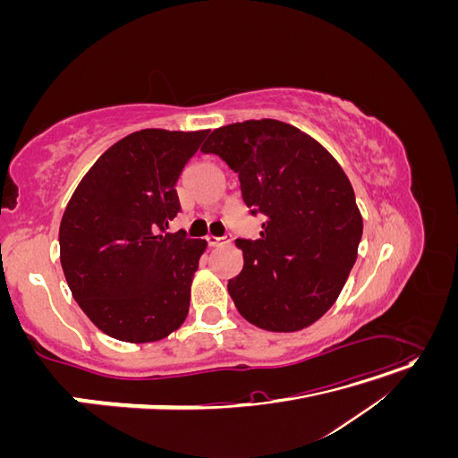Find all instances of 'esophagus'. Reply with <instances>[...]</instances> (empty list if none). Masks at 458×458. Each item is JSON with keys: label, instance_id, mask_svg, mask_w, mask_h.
Masks as SVG:
<instances>
[{"label": "esophagus", "instance_id": "obj_1", "mask_svg": "<svg viewBox=\"0 0 458 458\" xmlns=\"http://www.w3.org/2000/svg\"><path fill=\"white\" fill-rule=\"evenodd\" d=\"M206 242H208V246L216 248V246H225V244H229L231 239H229V237H214V234H208Z\"/></svg>", "mask_w": 458, "mask_h": 458}]
</instances>
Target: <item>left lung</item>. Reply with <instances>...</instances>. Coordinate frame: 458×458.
Masks as SVG:
<instances>
[{
	"label": "left lung",
	"mask_w": 458,
	"mask_h": 458,
	"mask_svg": "<svg viewBox=\"0 0 458 458\" xmlns=\"http://www.w3.org/2000/svg\"><path fill=\"white\" fill-rule=\"evenodd\" d=\"M239 175L259 239H237L242 271L227 283L239 313L263 330L294 332L321 318L357 259L363 219L348 175L313 137L279 120H246L200 148Z\"/></svg>",
	"instance_id": "obj_1"
}]
</instances>
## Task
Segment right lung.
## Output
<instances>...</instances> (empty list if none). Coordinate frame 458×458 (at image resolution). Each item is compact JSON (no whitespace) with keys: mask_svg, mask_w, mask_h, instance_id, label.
I'll use <instances>...</instances> for the list:
<instances>
[{"mask_svg":"<svg viewBox=\"0 0 458 458\" xmlns=\"http://www.w3.org/2000/svg\"><path fill=\"white\" fill-rule=\"evenodd\" d=\"M204 131L141 130L97 160L68 202L61 266L68 288L110 338L157 342L183 325L206 241L168 233L177 179Z\"/></svg>","mask_w":458,"mask_h":458,"instance_id":"add662e5","label":"right lung"}]
</instances>
